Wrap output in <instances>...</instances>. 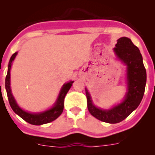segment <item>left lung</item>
I'll list each match as a JSON object with an SVG mask.
<instances>
[{
  "mask_svg": "<svg viewBox=\"0 0 155 155\" xmlns=\"http://www.w3.org/2000/svg\"><path fill=\"white\" fill-rule=\"evenodd\" d=\"M113 51L117 58L127 67V89L123 101L110 109H102L94 105L91 94L85 87L89 113L98 120L109 124L123 121L138 107L143 98L147 81L143 57L130 39L127 37L120 38Z\"/></svg>",
  "mask_w": 155,
  "mask_h": 155,
  "instance_id": "8db88e82",
  "label": "left lung"
}]
</instances>
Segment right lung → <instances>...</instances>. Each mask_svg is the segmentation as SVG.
I'll list each match as a JSON object with an SVG mask.
<instances>
[{"mask_svg":"<svg viewBox=\"0 0 155 155\" xmlns=\"http://www.w3.org/2000/svg\"><path fill=\"white\" fill-rule=\"evenodd\" d=\"M17 54L18 52H15L10 58V61L8 63V73H7L6 78H5V88H6L7 94H8V101H9L12 110L16 114L18 115L21 119H23L25 121H26L27 123L32 124V125H42V124H48V123L55 120L63 113L64 106V98L74 81H70L69 82L65 83L62 86L55 103L53 104V106L49 109L42 111L40 113H29V112L25 111L17 104L13 94H12V89H11V68H12V62L14 61Z\"/></svg>","mask_w":155,"mask_h":155,"instance_id":"obj_1","label":"right lung"}]
</instances>
